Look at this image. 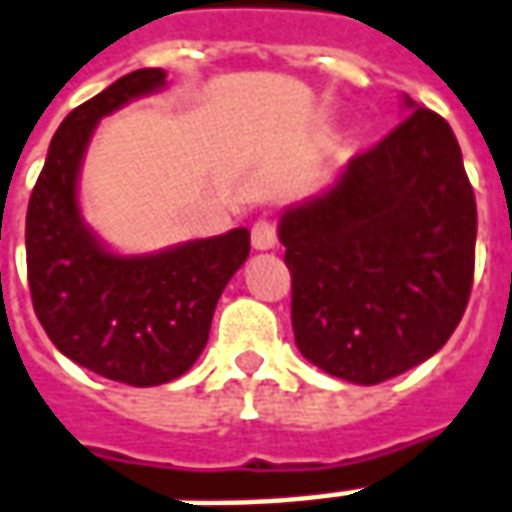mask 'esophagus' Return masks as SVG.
Returning a JSON list of instances; mask_svg holds the SVG:
<instances>
[{
    "instance_id": "obj_1",
    "label": "esophagus",
    "mask_w": 512,
    "mask_h": 512,
    "mask_svg": "<svg viewBox=\"0 0 512 512\" xmlns=\"http://www.w3.org/2000/svg\"><path fill=\"white\" fill-rule=\"evenodd\" d=\"M252 246L255 249H274L277 246V227L271 219H257L252 224Z\"/></svg>"
}]
</instances>
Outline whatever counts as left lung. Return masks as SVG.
Masks as SVG:
<instances>
[{"mask_svg":"<svg viewBox=\"0 0 512 512\" xmlns=\"http://www.w3.org/2000/svg\"><path fill=\"white\" fill-rule=\"evenodd\" d=\"M341 180L285 210L299 352L332 377L377 385L432 357L466 313L477 202L452 127L416 107Z\"/></svg>","mask_w":512,"mask_h":512,"instance_id":"1","label":"left lung"}]
</instances>
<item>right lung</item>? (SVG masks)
<instances>
[{
  "mask_svg": "<svg viewBox=\"0 0 512 512\" xmlns=\"http://www.w3.org/2000/svg\"><path fill=\"white\" fill-rule=\"evenodd\" d=\"M163 82V69H138L71 110L49 144L24 230L32 307L46 335L77 366L135 388L177 380L194 366L221 291L249 257L244 227L124 257L82 224L77 174L94 127Z\"/></svg>",
  "mask_w": 512,
  "mask_h": 512,
  "instance_id": "right-lung-1",
  "label": "right lung"
}]
</instances>
